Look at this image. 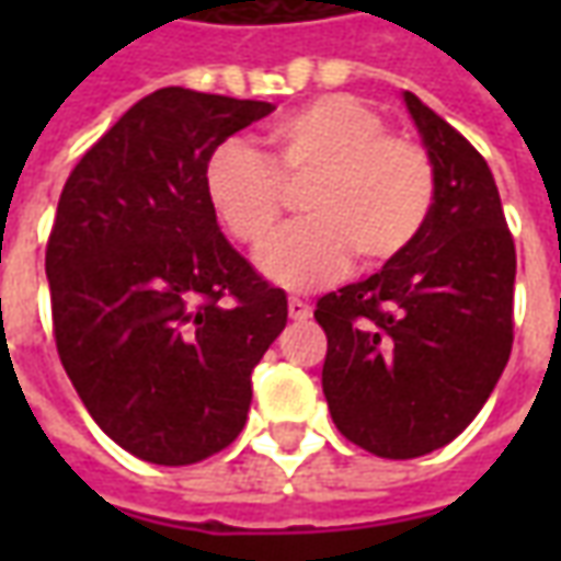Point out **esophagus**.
Segmentation results:
<instances>
[{
  "label": "esophagus",
  "mask_w": 561,
  "mask_h": 561,
  "mask_svg": "<svg viewBox=\"0 0 561 561\" xmlns=\"http://www.w3.org/2000/svg\"><path fill=\"white\" fill-rule=\"evenodd\" d=\"M288 316H291L294 321H306V318L312 316V306L306 304V300H300V297H288Z\"/></svg>",
  "instance_id": "34e87169"
}]
</instances>
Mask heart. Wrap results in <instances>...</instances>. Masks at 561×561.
<instances>
[{"label": "heart", "mask_w": 561, "mask_h": 561, "mask_svg": "<svg viewBox=\"0 0 561 561\" xmlns=\"http://www.w3.org/2000/svg\"><path fill=\"white\" fill-rule=\"evenodd\" d=\"M267 159L225 140L204 168V195L221 228L245 249H264L304 193L306 221L261 255L285 288H316L357 261L378 270L405 255L433 209L435 173L414 138L388 131L385 116L333 92L282 114L264 131Z\"/></svg>", "instance_id": "heart-1"}]
</instances>
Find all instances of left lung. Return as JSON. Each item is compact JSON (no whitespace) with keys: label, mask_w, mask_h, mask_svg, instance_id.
<instances>
[{"label":"left lung","mask_w":561,"mask_h":561,"mask_svg":"<svg viewBox=\"0 0 561 561\" xmlns=\"http://www.w3.org/2000/svg\"><path fill=\"white\" fill-rule=\"evenodd\" d=\"M435 173L412 249L369 279L324 294L321 388L348 442L414 459L454 442L481 412L514 345L517 252L486 161L405 92Z\"/></svg>","instance_id":"obj_1"}]
</instances>
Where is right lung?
<instances>
[{
    "mask_svg": "<svg viewBox=\"0 0 561 561\" xmlns=\"http://www.w3.org/2000/svg\"><path fill=\"white\" fill-rule=\"evenodd\" d=\"M273 104L164 87L95 140L47 240L54 340L92 421L156 466L240 435L288 297L219 231L204 168Z\"/></svg>",
    "mask_w": 561,
    "mask_h": 561,
    "instance_id": "add662e5",
    "label": "right lung"
}]
</instances>
